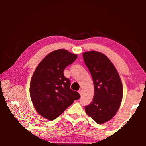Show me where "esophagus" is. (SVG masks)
Returning <instances> with one entry per match:
<instances>
[{"label": "esophagus", "mask_w": 146, "mask_h": 146, "mask_svg": "<svg viewBox=\"0 0 146 146\" xmlns=\"http://www.w3.org/2000/svg\"><path fill=\"white\" fill-rule=\"evenodd\" d=\"M78 93H79V94H80V95H82V90H81V89H80V90H78Z\"/></svg>", "instance_id": "1"}]
</instances>
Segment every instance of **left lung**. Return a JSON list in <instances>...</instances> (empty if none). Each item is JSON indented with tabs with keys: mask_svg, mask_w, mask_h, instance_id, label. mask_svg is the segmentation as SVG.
<instances>
[{
	"mask_svg": "<svg viewBox=\"0 0 146 146\" xmlns=\"http://www.w3.org/2000/svg\"><path fill=\"white\" fill-rule=\"evenodd\" d=\"M82 55L92 76L95 90L93 100L85 106V111L96 123L101 124L111 119L119 109L122 84L114 65L104 54L92 51Z\"/></svg>",
	"mask_w": 146,
	"mask_h": 146,
	"instance_id": "1",
	"label": "left lung"
}]
</instances>
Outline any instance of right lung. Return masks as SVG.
Returning <instances> with one entry per match:
<instances>
[{
    "label": "right lung",
    "mask_w": 146,
    "mask_h": 146,
    "mask_svg": "<svg viewBox=\"0 0 146 146\" xmlns=\"http://www.w3.org/2000/svg\"><path fill=\"white\" fill-rule=\"evenodd\" d=\"M76 57L66 49H58L48 54L34 71L29 86L31 99L36 111L47 119L55 120L80 97L71 90L70 79L64 75Z\"/></svg>",
    "instance_id": "1"
}]
</instances>
